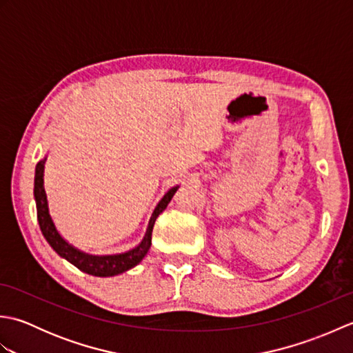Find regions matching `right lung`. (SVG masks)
<instances>
[{
    "mask_svg": "<svg viewBox=\"0 0 353 353\" xmlns=\"http://www.w3.org/2000/svg\"><path fill=\"white\" fill-rule=\"evenodd\" d=\"M45 161H47V156L37 162L36 170H34V201H36V211H37V221H39V228L43 238L47 239V243L51 245V249L54 250L59 256H62L72 265H76L79 270L83 273L99 276V277H109V276H117L121 274L127 270L133 268L138 265L139 262L144 259L145 254L150 250V245H152V232L157 216L165 208L168 206L174 192L177 191V186H172L168 192H165V196L161 199L159 203L154 208V211L150 216L148 226L145 230V235L142 238V241L133 247V249L127 250L124 253H115V254H89L86 252L79 250L77 247L70 244L66 239L59 234L54 221H52L48 209V200L47 194H45L43 188V170H45Z\"/></svg>",
    "mask_w": 353,
    "mask_h": 353,
    "instance_id": "add662e5",
    "label": "right lung"
}]
</instances>
